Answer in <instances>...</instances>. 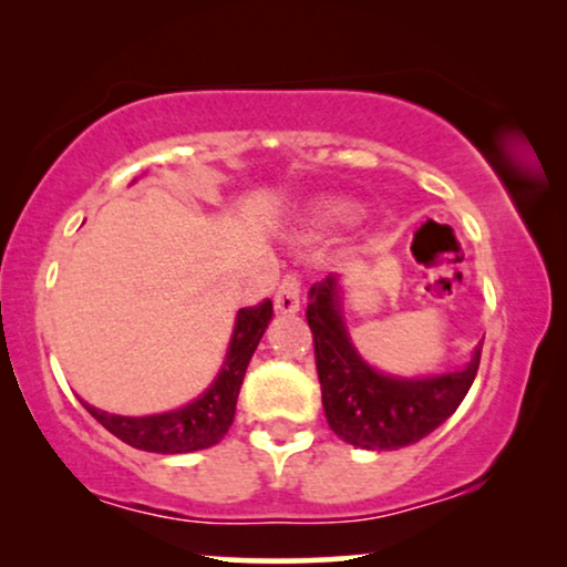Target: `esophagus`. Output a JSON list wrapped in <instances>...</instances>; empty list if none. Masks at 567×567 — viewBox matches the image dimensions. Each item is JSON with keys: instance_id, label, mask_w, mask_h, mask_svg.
I'll return each instance as SVG.
<instances>
[{"instance_id": "1", "label": "esophagus", "mask_w": 567, "mask_h": 567, "mask_svg": "<svg viewBox=\"0 0 567 567\" xmlns=\"http://www.w3.org/2000/svg\"><path fill=\"white\" fill-rule=\"evenodd\" d=\"M274 305H276L278 312H284V315L299 312V305H301V284H299V276H297V274L284 276V281L278 284V289H276Z\"/></svg>"}]
</instances>
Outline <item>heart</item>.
<instances>
[{
    "label": "heart",
    "mask_w": 567,
    "mask_h": 567,
    "mask_svg": "<svg viewBox=\"0 0 567 567\" xmlns=\"http://www.w3.org/2000/svg\"><path fill=\"white\" fill-rule=\"evenodd\" d=\"M355 216H359V208L353 204H346V200H330V204H322L315 212L317 224L322 227H338V224H351Z\"/></svg>",
    "instance_id": "b5f03b06"
}]
</instances>
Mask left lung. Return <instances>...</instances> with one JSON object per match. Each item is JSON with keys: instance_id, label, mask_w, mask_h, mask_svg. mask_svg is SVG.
<instances>
[{"instance_id": "1", "label": "left lung", "mask_w": 567, "mask_h": 567, "mask_svg": "<svg viewBox=\"0 0 567 567\" xmlns=\"http://www.w3.org/2000/svg\"><path fill=\"white\" fill-rule=\"evenodd\" d=\"M307 322L315 340L322 408L338 439L359 449L410 446L439 429L460 408L477 377L480 351L467 367L425 379H400L374 371L348 338L338 305V276L309 289Z\"/></svg>"}]
</instances>
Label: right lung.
I'll return each mask as SVG.
<instances>
[{
  "mask_svg": "<svg viewBox=\"0 0 567 567\" xmlns=\"http://www.w3.org/2000/svg\"><path fill=\"white\" fill-rule=\"evenodd\" d=\"M270 317H274L270 299H262L258 307L239 309L235 332H231L229 340L227 361H224L219 377L198 400L188 402V405L144 417L113 415L87 405V402H82V405L113 436L126 441L128 446L142 449V452L185 454L219 444L224 433L229 431L231 421H235L239 386H243L247 363H250Z\"/></svg>",
  "mask_w": 567,
  "mask_h": 567,
  "instance_id": "obj_1",
  "label": "right lung"
}]
</instances>
